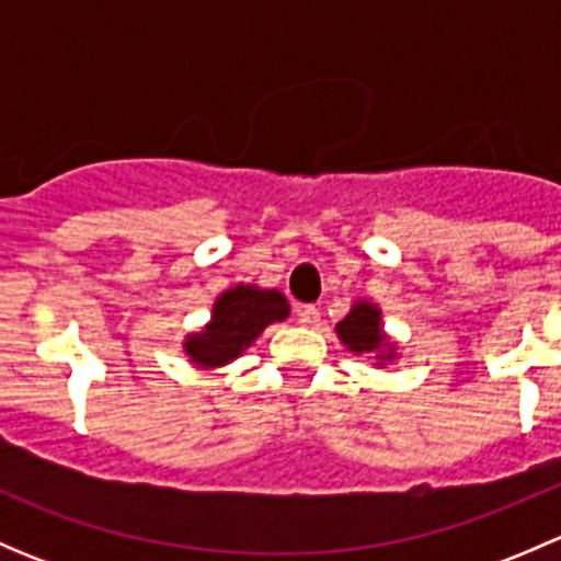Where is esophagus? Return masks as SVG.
Masks as SVG:
<instances>
[{
  "instance_id": "esophagus-1",
  "label": "esophagus",
  "mask_w": 561,
  "mask_h": 561,
  "mask_svg": "<svg viewBox=\"0 0 561 561\" xmlns=\"http://www.w3.org/2000/svg\"><path fill=\"white\" fill-rule=\"evenodd\" d=\"M296 317H298V322H301L304 328L320 325V309L312 307V304H304V307H298Z\"/></svg>"
}]
</instances>
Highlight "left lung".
Here are the masks:
<instances>
[{
  "mask_svg": "<svg viewBox=\"0 0 561 561\" xmlns=\"http://www.w3.org/2000/svg\"><path fill=\"white\" fill-rule=\"evenodd\" d=\"M336 336L350 353L371 355L375 366H388L399 358L396 355L399 344L388 336L382 325V309L371 301H355L350 314L336 322Z\"/></svg>",
  "mask_w": 561,
  "mask_h": 561,
  "instance_id": "obj_1",
  "label": "left lung"
}]
</instances>
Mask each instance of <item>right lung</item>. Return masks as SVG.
Returning a JSON list of instances; mask_svg holds the SVG:
<instances>
[{"mask_svg":"<svg viewBox=\"0 0 561 561\" xmlns=\"http://www.w3.org/2000/svg\"><path fill=\"white\" fill-rule=\"evenodd\" d=\"M290 317V304L279 290L257 285H236L219 293L211 320L201 331L186 333L184 355L197 369H219L233 364L271 325Z\"/></svg>","mask_w":561,"mask_h":561,"instance_id":"add662e5","label":"right lung"}]
</instances>
